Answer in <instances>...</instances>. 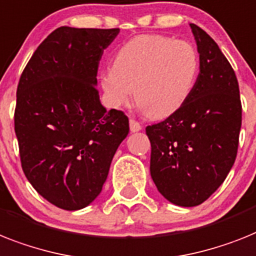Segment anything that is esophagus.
<instances>
[{"label":"esophagus","mask_w":256,"mask_h":256,"mask_svg":"<svg viewBox=\"0 0 256 256\" xmlns=\"http://www.w3.org/2000/svg\"><path fill=\"white\" fill-rule=\"evenodd\" d=\"M130 132H138L141 130V124L134 119H130Z\"/></svg>","instance_id":"obj_1"}]
</instances>
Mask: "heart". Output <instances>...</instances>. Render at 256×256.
<instances>
[{"label": "heart", "mask_w": 256, "mask_h": 256, "mask_svg": "<svg viewBox=\"0 0 256 256\" xmlns=\"http://www.w3.org/2000/svg\"><path fill=\"white\" fill-rule=\"evenodd\" d=\"M199 54L191 43L164 35H140L118 50L114 68L100 73V86L114 107L130 96L152 119L175 114L190 98L199 74Z\"/></svg>", "instance_id": "1"}]
</instances>
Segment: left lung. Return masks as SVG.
<instances>
[{
  "mask_svg": "<svg viewBox=\"0 0 256 256\" xmlns=\"http://www.w3.org/2000/svg\"><path fill=\"white\" fill-rule=\"evenodd\" d=\"M190 27L200 60L194 90L176 112L146 126L152 179L179 206H199L222 184L237 157L242 124L233 68L204 30Z\"/></svg>",
  "mask_w": 256,
  "mask_h": 256,
  "instance_id": "left-lung-1",
  "label": "left lung"
}]
</instances>
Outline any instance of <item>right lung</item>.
I'll return each mask as SVG.
<instances>
[{
    "instance_id": "add662e5",
    "label": "right lung",
    "mask_w": 256,
    "mask_h": 256,
    "mask_svg": "<svg viewBox=\"0 0 256 256\" xmlns=\"http://www.w3.org/2000/svg\"><path fill=\"white\" fill-rule=\"evenodd\" d=\"M119 31L58 27L19 80L14 126L23 172L38 194L65 210L96 199L130 132L128 118L107 111L96 90L103 50Z\"/></svg>"
}]
</instances>
